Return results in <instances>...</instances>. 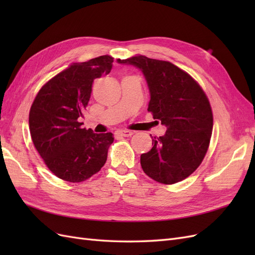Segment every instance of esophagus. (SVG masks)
I'll list each match as a JSON object with an SVG mask.
<instances>
[{
	"label": "esophagus",
	"mask_w": 255,
	"mask_h": 255,
	"mask_svg": "<svg viewBox=\"0 0 255 255\" xmlns=\"http://www.w3.org/2000/svg\"><path fill=\"white\" fill-rule=\"evenodd\" d=\"M134 134V132L132 130H128V129H120L116 132V136H120V137H128L132 136Z\"/></svg>",
	"instance_id": "1"
}]
</instances>
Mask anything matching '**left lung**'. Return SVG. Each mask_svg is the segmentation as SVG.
Segmentation results:
<instances>
[{"label": "left lung", "mask_w": 255, "mask_h": 255, "mask_svg": "<svg viewBox=\"0 0 255 255\" xmlns=\"http://www.w3.org/2000/svg\"><path fill=\"white\" fill-rule=\"evenodd\" d=\"M117 61L142 72L150 91L148 111L167 128L165 135L152 137L153 148L141 154L142 170L163 184L183 181L202 163L211 140L213 114L204 91L169 61L142 55Z\"/></svg>", "instance_id": "8db88e82"}]
</instances>
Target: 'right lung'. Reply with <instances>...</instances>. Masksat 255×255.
<instances>
[{"label": "right lung", "instance_id": "add662e5", "mask_svg": "<svg viewBox=\"0 0 255 255\" xmlns=\"http://www.w3.org/2000/svg\"><path fill=\"white\" fill-rule=\"evenodd\" d=\"M114 58L104 55L73 64L39 90L29 112V132L45 165L61 180L78 183L101 170L114 141L79 122L95 79L109 74Z\"/></svg>", "mask_w": 255, "mask_h": 255}]
</instances>
